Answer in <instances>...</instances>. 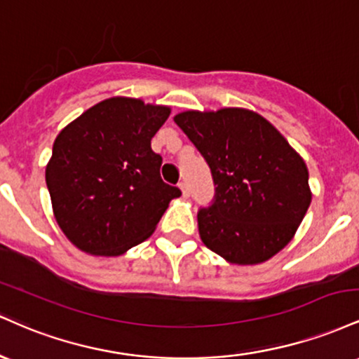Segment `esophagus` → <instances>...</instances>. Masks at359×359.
Returning a JSON list of instances; mask_svg holds the SVG:
<instances>
[{
	"label": "esophagus",
	"mask_w": 359,
	"mask_h": 359,
	"mask_svg": "<svg viewBox=\"0 0 359 359\" xmlns=\"http://www.w3.org/2000/svg\"><path fill=\"white\" fill-rule=\"evenodd\" d=\"M179 187H180V191H182V196H184V197L191 196V189H189L187 180H182V182L179 184Z\"/></svg>",
	"instance_id": "1"
}]
</instances>
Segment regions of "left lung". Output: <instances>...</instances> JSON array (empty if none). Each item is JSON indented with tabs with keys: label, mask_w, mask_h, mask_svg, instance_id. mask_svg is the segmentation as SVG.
<instances>
[{
	"label": "left lung",
	"mask_w": 359,
	"mask_h": 359,
	"mask_svg": "<svg viewBox=\"0 0 359 359\" xmlns=\"http://www.w3.org/2000/svg\"><path fill=\"white\" fill-rule=\"evenodd\" d=\"M211 168L214 199L197 211L201 240L238 265H255L292 240L311 205L304 160L253 111H187L174 118Z\"/></svg>",
	"instance_id": "obj_1"
}]
</instances>
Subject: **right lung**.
Segmentation results:
<instances>
[{
    "instance_id": "obj_1",
    "label": "right lung",
    "mask_w": 359,
    "mask_h": 359,
    "mask_svg": "<svg viewBox=\"0 0 359 359\" xmlns=\"http://www.w3.org/2000/svg\"><path fill=\"white\" fill-rule=\"evenodd\" d=\"M170 109L131 97L97 102L55 138L45 170L53 214L77 248L116 257L145 241L180 189L160 177L151 138Z\"/></svg>"
}]
</instances>
